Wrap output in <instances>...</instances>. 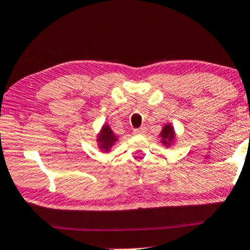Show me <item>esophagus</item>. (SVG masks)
<instances>
[{"mask_svg":"<svg viewBox=\"0 0 250 250\" xmlns=\"http://www.w3.org/2000/svg\"><path fill=\"white\" fill-rule=\"evenodd\" d=\"M134 132L136 135H144L145 132H146V128L145 127H141V128H137V129H135L134 130Z\"/></svg>","mask_w":250,"mask_h":250,"instance_id":"34e87169","label":"esophagus"}]
</instances>
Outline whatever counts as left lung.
I'll return each instance as SVG.
<instances>
[{"label": "left lung", "instance_id": "8db88e82", "mask_svg": "<svg viewBox=\"0 0 250 250\" xmlns=\"http://www.w3.org/2000/svg\"><path fill=\"white\" fill-rule=\"evenodd\" d=\"M161 136L164 138V141H162L164 144H167L168 141H171L172 137H174V131H172V128L170 125H166L161 132Z\"/></svg>", "mask_w": 250, "mask_h": 250}]
</instances>
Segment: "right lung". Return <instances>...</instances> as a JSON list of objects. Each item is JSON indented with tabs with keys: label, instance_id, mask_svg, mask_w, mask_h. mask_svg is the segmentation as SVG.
Segmentation results:
<instances>
[{
	"label": "right lung",
	"instance_id": "right-lung-1",
	"mask_svg": "<svg viewBox=\"0 0 250 250\" xmlns=\"http://www.w3.org/2000/svg\"><path fill=\"white\" fill-rule=\"evenodd\" d=\"M115 135L113 134L111 128L108 127L107 125H105L104 127H103V130H102V134H101V137H99V142H101V147L105 148L106 151L111 147L113 143L115 142Z\"/></svg>",
	"mask_w": 250,
	"mask_h": 250
}]
</instances>
